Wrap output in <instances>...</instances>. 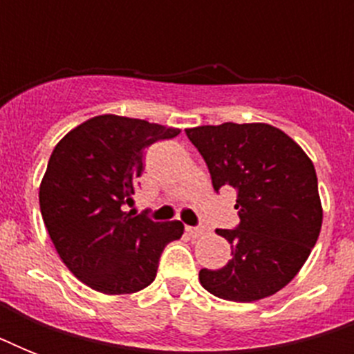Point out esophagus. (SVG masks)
<instances>
[{"label": "esophagus", "mask_w": 354, "mask_h": 354, "mask_svg": "<svg viewBox=\"0 0 354 354\" xmlns=\"http://www.w3.org/2000/svg\"><path fill=\"white\" fill-rule=\"evenodd\" d=\"M185 232L189 233V236H193V239H200V236L205 235L204 227H185Z\"/></svg>", "instance_id": "obj_1"}]
</instances>
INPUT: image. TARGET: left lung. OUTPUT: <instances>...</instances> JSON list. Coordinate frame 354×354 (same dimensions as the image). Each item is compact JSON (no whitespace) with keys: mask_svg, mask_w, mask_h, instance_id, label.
<instances>
[{"mask_svg":"<svg viewBox=\"0 0 354 354\" xmlns=\"http://www.w3.org/2000/svg\"><path fill=\"white\" fill-rule=\"evenodd\" d=\"M207 163L213 187L236 189L241 224L216 230L232 244L230 263L200 270L213 296L250 303L286 286L318 241L324 209L313 161L266 122H222L185 130Z\"/></svg>","mask_w":354,"mask_h":354,"instance_id":"1","label":"left lung"}]
</instances>
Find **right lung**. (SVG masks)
<instances>
[{"mask_svg": "<svg viewBox=\"0 0 354 354\" xmlns=\"http://www.w3.org/2000/svg\"><path fill=\"white\" fill-rule=\"evenodd\" d=\"M180 128L113 113L69 130L40 183V211L62 263L102 294H133L154 281L163 248L183 235L180 221L152 222L122 211L143 172L145 149Z\"/></svg>", "mask_w": 354, "mask_h": 354, "instance_id": "1", "label": "right lung"}]
</instances>
